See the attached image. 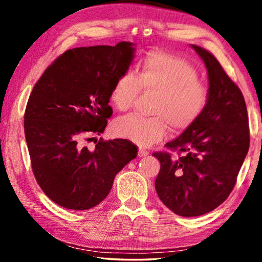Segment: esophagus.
<instances>
[{
  "label": "esophagus",
  "mask_w": 262,
  "mask_h": 262,
  "mask_svg": "<svg viewBox=\"0 0 262 262\" xmlns=\"http://www.w3.org/2000/svg\"><path fill=\"white\" fill-rule=\"evenodd\" d=\"M137 155H139V157H144L147 156V155H149V151H147V150L144 149H139V152H137Z\"/></svg>",
  "instance_id": "obj_1"
}]
</instances>
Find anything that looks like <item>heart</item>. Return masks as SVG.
Here are the masks:
<instances>
[{"instance_id": "heart-1", "label": "heart", "mask_w": 262, "mask_h": 262, "mask_svg": "<svg viewBox=\"0 0 262 262\" xmlns=\"http://www.w3.org/2000/svg\"><path fill=\"white\" fill-rule=\"evenodd\" d=\"M142 89L157 92L151 113L144 118L128 114L113 123L115 135L147 147L166 135L167 126L181 133L192 127L205 112L210 92L199 81V72L183 57L154 51L142 61L137 74L126 72L114 82L111 101L121 112L129 110Z\"/></svg>"}]
</instances>
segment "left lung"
Returning <instances> with one entry per match:
<instances>
[{"label":"left lung","mask_w":262,"mask_h":262,"mask_svg":"<svg viewBox=\"0 0 262 262\" xmlns=\"http://www.w3.org/2000/svg\"><path fill=\"white\" fill-rule=\"evenodd\" d=\"M205 62L209 103L201 118L166 143L180 156L154 152L161 162L155 187L161 201L174 214H207L227 200L250 147L245 99L210 52L192 45Z\"/></svg>","instance_id":"1"}]
</instances>
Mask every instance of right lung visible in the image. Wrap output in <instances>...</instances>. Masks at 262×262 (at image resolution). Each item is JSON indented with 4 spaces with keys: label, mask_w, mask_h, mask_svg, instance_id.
<instances>
[{
    "label": "right lung",
    "mask_w": 262,
    "mask_h": 262,
    "mask_svg": "<svg viewBox=\"0 0 262 262\" xmlns=\"http://www.w3.org/2000/svg\"><path fill=\"white\" fill-rule=\"evenodd\" d=\"M134 51L128 41L68 50L35 83L24 114L25 139L37 183L56 205L73 210L99 205L118 172L136 157L128 140L100 139L92 150L82 143L105 130L113 113L111 90Z\"/></svg>",
    "instance_id": "add662e5"
}]
</instances>
